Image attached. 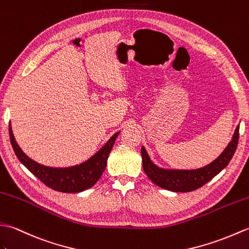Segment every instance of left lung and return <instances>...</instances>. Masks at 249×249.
Instances as JSON below:
<instances>
[{
	"label": "left lung",
	"mask_w": 249,
	"mask_h": 249,
	"mask_svg": "<svg viewBox=\"0 0 249 249\" xmlns=\"http://www.w3.org/2000/svg\"><path fill=\"white\" fill-rule=\"evenodd\" d=\"M240 125L236 126L232 140L220 156L207 166L198 169H165L157 166L149 158L146 149L142 147V168L154 184L171 192H192L199 189L219 174L232 159L240 135Z\"/></svg>",
	"instance_id": "left-lung-1"
}]
</instances>
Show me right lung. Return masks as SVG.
<instances>
[{"label":"right lung","mask_w":249,"mask_h":249,"mask_svg":"<svg viewBox=\"0 0 249 249\" xmlns=\"http://www.w3.org/2000/svg\"><path fill=\"white\" fill-rule=\"evenodd\" d=\"M119 133L120 132H116L107 142L106 145L87 161L79 165H74V166L59 168L45 166L27 157L17 143L13 134L12 124H9L10 142H12L14 151L19 161L42 183L51 187L54 191L63 193H80L88 190L97 183L107 167L108 154L112 151L114 142Z\"/></svg>","instance_id":"1"}]
</instances>
